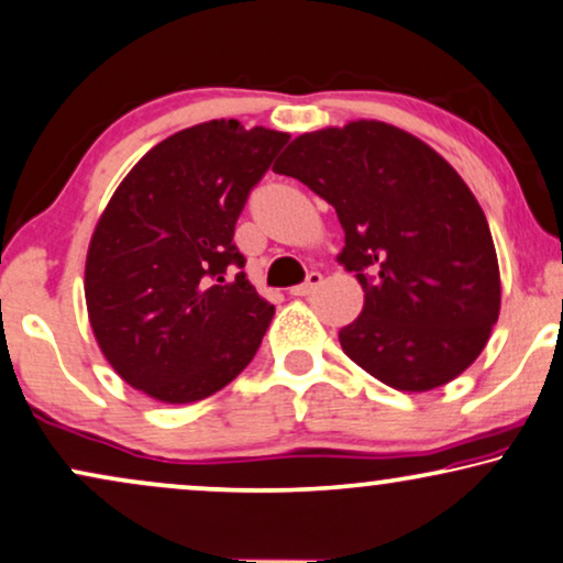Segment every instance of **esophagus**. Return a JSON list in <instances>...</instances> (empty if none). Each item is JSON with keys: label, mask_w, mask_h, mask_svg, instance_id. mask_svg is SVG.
I'll use <instances>...</instances> for the list:
<instances>
[{"label": "esophagus", "mask_w": 563, "mask_h": 563, "mask_svg": "<svg viewBox=\"0 0 563 563\" xmlns=\"http://www.w3.org/2000/svg\"><path fill=\"white\" fill-rule=\"evenodd\" d=\"M319 286H322V275L309 273V275H306V280L301 283V286H296L294 290H290V294H294V296H311Z\"/></svg>", "instance_id": "34e87169"}]
</instances>
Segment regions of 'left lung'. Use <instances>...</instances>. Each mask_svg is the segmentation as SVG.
Segmentation results:
<instances>
[{"label": "left lung", "mask_w": 563, "mask_h": 563, "mask_svg": "<svg viewBox=\"0 0 563 563\" xmlns=\"http://www.w3.org/2000/svg\"><path fill=\"white\" fill-rule=\"evenodd\" d=\"M275 174L327 199L345 231L340 262L366 294L340 330L347 358L402 393L478 358L499 319V262L478 199L437 151L361 119L296 137Z\"/></svg>", "instance_id": "obj_1"}]
</instances>
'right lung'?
<instances>
[{
    "label": "right lung",
    "instance_id": "obj_1",
    "mask_svg": "<svg viewBox=\"0 0 563 563\" xmlns=\"http://www.w3.org/2000/svg\"><path fill=\"white\" fill-rule=\"evenodd\" d=\"M290 137L212 119L158 142L113 191L85 262L113 372L161 402L210 397L249 366L275 306L233 244L249 191Z\"/></svg>",
    "mask_w": 563,
    "mask_h": 563
}]
</instances>
